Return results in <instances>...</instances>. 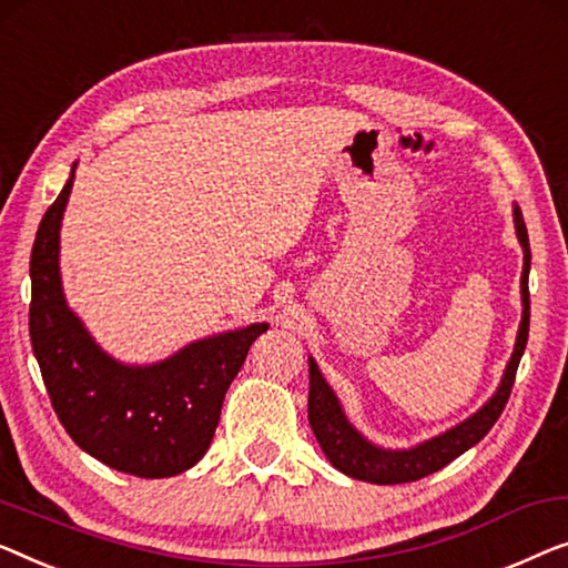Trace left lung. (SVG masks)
<instances>
[{
  "label": "left lung",
  "mask_w": 568,
  "mask_h": 568,
  "mask_svg": "<svg viewBox=\"0 0 568 568\" xmlns=\"http://www.w3.org/2000/svg\"><path fill=\"white\" fill-rule=\"evenodd\" d=\"M515 227L517 237H520L523 251H525V264H523V323L520 333H517L515 353L509 358L507 372L503 376V384L495 397L484 405L474 417H468L466 423L456 425L454 430L438 435V438L423 443V446L409 448V450H382L364 440V435L353 430L351 423L345 420L343 409L335 399L331 386L325 384L323 374L315 361L310 358V405L307 417L312 425V433L320 443V448L325 450V456L331 458V464L338 471L353 476V479L372 481V484H405L417 481L423 476L438 471L446 464L454 462L476 446L484 435L491 430V425L499 420L503 409L513 392L517 366H520L525 343H528V327H530V292H528V274H530V243H528V230H525V220L520 207H515Z\"/></svg>",
  "instance_id": "obj_1"
}]
</instances>
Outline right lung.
<instances>
[{
	"instance_id": "add662e5",
	"label": "right lung",
	"mask_w": 568,
	"mask_h": 568,
	"mask_svg": "<svg viewBox=\"0 0 568 568\" xmlns=\"http://www.w3.org/2000/svg\"><path fill=\"white\" fill-rule=\"evenodd\" d=\"M73 169L40 220L30 253V343L48 397L65 433L97 462L143 479L182 474L210 448L227 386L268 325L192 343L143 368L122 366L97 348L65 307L59 276V227Z\"/></svg>"
}]
</instances>
